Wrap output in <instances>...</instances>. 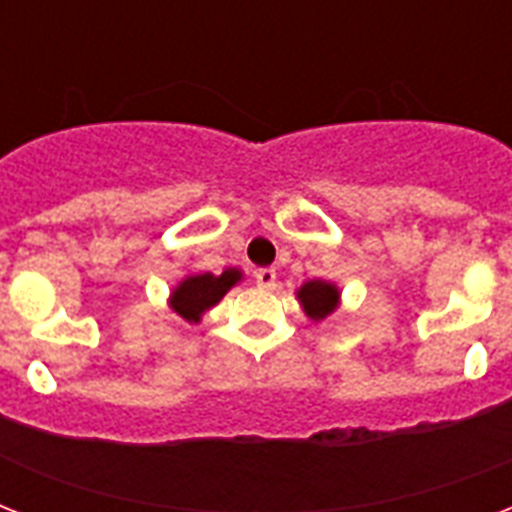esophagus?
Segmentation results:
<instances>
[{
	"instance_id": "34e87169",
	"label": "esophagus",
	"mask_w": 512,
	"mask_h": 512,
	"mask_svg": "<svg viewBox=\"0 0 512 512\" xmlns=\"http://www.w3.org/2000/svg\"><path fill=\"white\" fill-rule=\"evenodd\" d=\"M255 281L260 289H273L276 287V271L273 268H260V271H255Z\"/></svg>"
}]
</instances>
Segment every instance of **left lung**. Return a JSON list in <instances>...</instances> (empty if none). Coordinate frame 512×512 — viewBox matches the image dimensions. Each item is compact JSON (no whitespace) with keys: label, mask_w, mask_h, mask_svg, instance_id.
<instances>
[{"label":"left lung","mask_w":512,"mask_h":512,"mask_svg":"<svg viewBox=\"0 0 512 512\" xmlns=\"http://www.w3.org/2000/svg\"><path fill=\"white\" fill-rule=\"evenodd\" d=\"M297 300L303 305V311L308 319L321 321L327 319L329 313H335V308L340 305V289L329 281L313 279L305 281L303 287L297 289Z\"/></svg>","instance_id":"1"}]
</instances>
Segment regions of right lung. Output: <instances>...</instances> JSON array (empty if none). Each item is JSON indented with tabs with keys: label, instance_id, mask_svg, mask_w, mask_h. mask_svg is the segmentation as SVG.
Masks as SVG:
<instances>
[{
	"label": "right lung",
	"instance_id": "add662e5",
	"mask_svg": "<svg viewBox=\"0 0 512 512\" xmlns=\"http://www.w3.org/2000/svg\"><path fill=\"white\" fill-rule=\"evenodd\" d=\"M241 281L239 268H228L220 276L215 273H193V276H185L170 295L172 311L185 319L188 324H199L204 311H209L212 305H217L225 297V292Z\"/></svg>",
	"mask_w": 512,
	"mask_h": 512
}]
</instances>
